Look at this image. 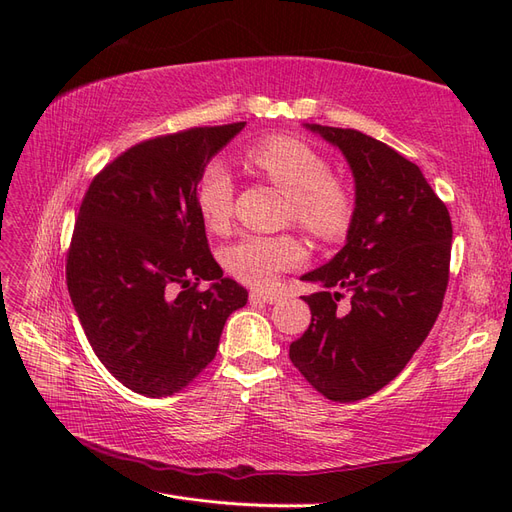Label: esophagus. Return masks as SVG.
I'll return each mask as SVG.
<instances>
[{"label": "esophagus", "instance_id": "esophagus-1", "mask_svg": "<svg viewBox=\"0 0 512 512\" xmlns=\"http://www.w3.org/2000/svg\"><path fill=\"white\" fill-rule=\"evenodd\" d=\"M277 299H280V294L273 290H250V301L254 303H275Z\"/></svg>", "mask_w": 512, "mask_h": 512}]
</instances>
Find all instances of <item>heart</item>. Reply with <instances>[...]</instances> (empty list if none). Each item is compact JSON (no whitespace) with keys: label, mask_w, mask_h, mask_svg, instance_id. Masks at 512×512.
Here are the masks:
<instances>
[{"label":"heart","mask_w":512,"mask_h":512,"mask_svg":"<svg viewBox=\"0 0 512 512\" xmlns=\"http://www.w3.org/2000/svg\"><path fill=\"white\" fill-rule=\"evenodd\" d=\"M258 175L271 181L288 198V218L320 239H335L346 230L352 200L331 168L314 149L292 141L271 138L247 153ZM196 209L209 230H222L230 220L232 179L222 162H211L196 185ZM305 250L290 235H245L226 247L224 265L237 280L267 286L286 269L297 267Z\"/></svg>","instance_id":"heart-1"}]
</instances>
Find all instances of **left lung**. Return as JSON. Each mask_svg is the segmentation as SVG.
Listing matches in <instances>:
<instances>
[{"instance_id": "obj_1", "label": "left lung", "mask_w": 512, "mask_h": 512, "mask_svg": "<svg viewBox=\"0 0 512 512\" xmlns=\"http://www.w3.org/2000/svg\"><path fill=\"white\" fill-rule=\"evenodd\" d=\"M342 151L354 179L346 243L301 275L322 290L305 297L312 324L290 361L333 401L374 395L408 365L436 322L448 284L453 226L421 168L356 130L303 123ZM351 309L336 312L341 292Z\"/></svg>"}]
</instances>
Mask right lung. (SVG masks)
<instances>
[{"label":"right lung","instance_id":"obj_1","mask_svg":"<svg viewBox=\"0 0 512 512\" xmlns=\"http://www.w3.org/2000/svg\"><path fill=\"white\" fill-rule=\"evenodd\" d=\"M245 121L134 145L91 181L68 254V292L102 365L134 393L168 397L220 346L247 290L213 260L196 185ZM198 281L210 286L198 291Z\"/></svg>","mask_w":512,"mask_h":512}]
</instances>
